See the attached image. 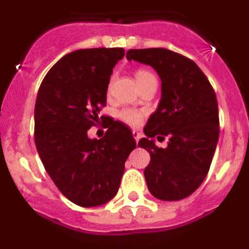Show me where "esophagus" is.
<instances>
[{"label":"esophagus","mask_w":249,"mask_h":249,"mask_svg":"<svg viewBox=\"0 0 249 249\" xmlns=\"http://www.w3.org/2000/svg\"><path fill=\"white\" fill-rule=\"evenodd\" d=\"M132 133H133V137H135L136 142H137V143H138V141H140V138H141V133L138 131H133V132H132Z\"/></svg>","instance_id":"esophagus-1"}]
</instances>
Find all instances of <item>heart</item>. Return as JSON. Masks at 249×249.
<instances>
[{
    "label": "heart",
    "mask_w": 249,
    "mask_h": 249,
    "mask_svg": "<svg viewBox=\"0 0 249 249\" xmlns=\"http://www.w3.org/2000/svg\"><path fill=\"white\" fill-rule=\"evenodd\" d=\"M136 76V81L137 83L143 82V81L148 80V78H152V77H155L148 70H144V68H138L137 71L135 73ZM118 117L123 121V122H126L127 124L129 126H138L141 122H142V113L136 109L132 108H124L118 113Z\"/></svg>",
    "instance_id": "obj_1"
}]
</instances>
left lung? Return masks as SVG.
I'll use <instances>...</instances> for the list:
<instances>
[{
  "mask_svg": "<svg viewBox=\"0 0 249 249\" xmlns=\"http://www.w3.org/2000/svg\"><path fill=\"white\" fill-rule=\"evenodd\" d=\"M135 59L155 68L162 80V98L149 117L138 146L151 156L144 178L152 196L178 201L192 195L210 171L219 137L218 103L201 68L188 57L166 48L127 51ZM169 138L158 149L152 138Z\"/></svg>",
  "mask_w": 249,
  "mask_h": 249,
  "instance_id": "obj_1",
  "label": "left lung"
}]
</instances>
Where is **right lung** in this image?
<instances>
[{
  "instance_id": "1",
  "label": "right lung",
  "mask_w": 249,
  "mask_h": 249,
  "mask_svg": "<svg viewBox=\"0 0 249 249\" xmlns=\"http://www.w3.org/2000/svg\"><path fill=\"white\" fill-rule=\"evenodd\" d=\"M123 48H85L66 54L43 78L35 106V143L53 183L74 204L108 202L120 188L124 162L136 148L131 129L111 117L101 140L97 126L112 70ZM107 116H101L105 121Z\"/></svg>"
}]
</instances>
